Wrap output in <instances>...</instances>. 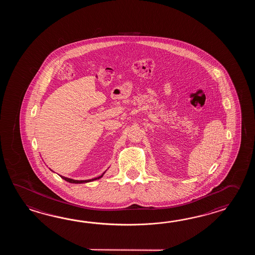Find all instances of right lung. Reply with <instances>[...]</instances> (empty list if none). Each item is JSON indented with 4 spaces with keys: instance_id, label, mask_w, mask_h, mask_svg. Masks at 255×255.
<instances>
[{
    "instance_id": "1",
    "label": "right lung",
    "mask_w": 255,
    "mask_h": 255,
    "mask_svg": "<svg viewBox=\"0 0 255 255\" xmlns=\"http://www.w3.org/2000/svg\"><path fill=\"white\" fill-rule=\"evenodd\" d=\"M52 170V169H51ZM53 171V170H52ZM106 172V171H105ZM104 172L101 176H99L98 178H94L92 179H86V180H76V179H69V178H66V177H63V176H61V178L63 179H65L66 180L67 182H70V183H75V184H81V183H87V182H91V181H94V180H97V179H101L102 177H103Z\"/></svg>"
}]
</instances>
